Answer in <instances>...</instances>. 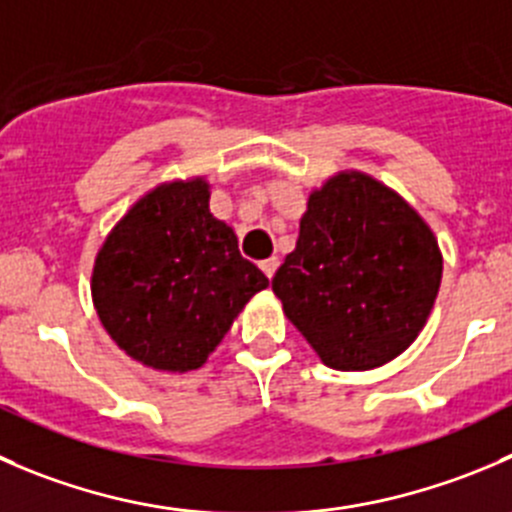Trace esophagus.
Masks as SVG:
<instances>
[{"mask_svg": "<svg viewBox=\"0 0 512 512\" xmlns=\"http://www.w3.org/2000/svg\"><path fill=\"white\" fill-rule=\"evenodd\" d=\"M277 265H280V260H277V257H267V260L260 262V270L265 272L267 277H272V275H275Z\"/></svg>", "mask_w": 512, "mask_h": 512, "instance_id": "34e87169", "label": "esophagus"}]
</instances>
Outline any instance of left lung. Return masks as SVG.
I'll return each instance as SVG.
<instances>
[{"label":"left lung","mask_w":512,"mask_h":512,"mask_svg":"<svg viewBox=\"0 0 512 512\" xmlns=\"http://www.w3.org/2000/svg\"><path fill=\"white\" fill-rule=\"evenodd\" d=\"M440 277L443 252L418 210L385 182L340 170L307 197L272 292L327 367L362 372L413 345Z\"/></svg>","instance_id":"left-lung-1"}]
</instances>
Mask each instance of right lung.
<instances>
[{
	"label": "right lung",
	"instance_id": "right-lung-1",
	"mask_svg": "<svg viewBox=\"0 0 512 512\" xmlns=\"http://www.w3.org/2000/svg\"><path fill=\"white\" fill-rule=\"evenodd\" d=\"M107 335L160 372L200 370L267 277L210 212L205 177L160 182L107 232L92 267Z\"/></svg>",
	"mask_w": 512,
	"mask_h": 512
}]
</instances>
